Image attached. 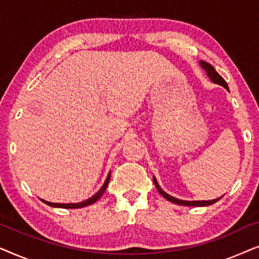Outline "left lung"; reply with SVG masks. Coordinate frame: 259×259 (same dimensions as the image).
Wrapping results in <instances>:
<instances>
[{
  "label": "left lung",
  "instance_id": "1",
  "mask_svg": "<svg viewBox=\"0 0 259 259\" xmlns=\"http://www.w3.org/2000/svg\"><path fill=\"white\" fill-rule=\"evenodd\" d=\"M200 63V67L203 68L205 72H206V75L210 77V80L212 81L213 83H217V84H221L225 88V90L229 91V87H228V83H226V81L223 79V77L219 75V74L215 72V69L212 67L210 63L205 62V61H199ZM153 183L155 187H157L158 192L161 194L162 197L165 198V199H167L168 201H171V203H175V204H178V205H183V206H207V205H212L214 204L215 201H218L221 198L223 197H219L217 199H212V200H192V201H189V200H182V199H178V198H175L172 196H169L168 193H166L164 190L161 189L160 186H159V184L157 182V179H155V177H153Z\"/></svg>",
  "mask_w": 259,
  "mask_h": 259
}]
</instances>
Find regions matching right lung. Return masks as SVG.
<instances>
[{"mask_svg":"<svg viewBox=\"0 0 259 259\" xmlns=\"http://www.w3.org/2000/svg\"><path fill=\"white\" fill-rule=\"evenodd\" d=\"M109 179H111V172L108 173L107 178H106L104 185L101 186V189L98 191L97 193L94 194V196H92L91 198H88V199L83 200V201H80V203H68V204H60V203H51V201H47V200H44L41 199L42 201H44L45 204L49 205V206L52 207H62V208H80V207H84V206H88V205H92L94 204L95 201H98L99 199H100L102 194L105 193L106 189H107L108 186V183H109Z\"/></svg>","mask_w":259,"mask_h":259,"instance_id":"1","label":"right lung"}]
</instances>
